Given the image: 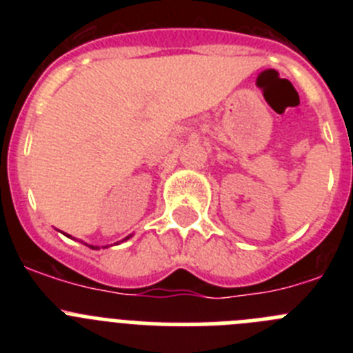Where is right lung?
Listing matches in <instances>:
<instances>
[{"mask_svg": "<svg viewBox=\"0 0 353 353\" xmlns=\"http://www.w3.org/2000/svg\"><path fill=\"white\" fill-rule=\"evenodd\" d=\"M67 236H68V235H67ZM127 239H129V236H127ZM127 239H125V240H127ZM90 248H92V249H99V248H97V245H90Z\"/></svg>", "mask_w": 353, "mask_h": 353, "instance_id": "add662e5", "label": "right lung"}]
</instances>
